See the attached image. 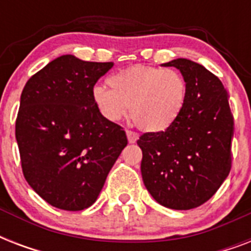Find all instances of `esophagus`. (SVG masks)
I'll list each match as a JSON object with an SVG mask.
<instances>
[{
	"label": "esophagus",
	"instance_id": "1",
	"mask_svg": "<svg viewBox=\"0 0 251 251\" xmlns=\"http://www.w3.org/2000/svg\"><path fill=\"white\" fill-rule=\"evenodd\" d=\"M126 135H127V139H129L130 143H135L138 141V138H139L138 133H135L133 130H126Z\"/></svg>",
	"mask_w": 251,
	"mask_h": 251
}]
</instances>
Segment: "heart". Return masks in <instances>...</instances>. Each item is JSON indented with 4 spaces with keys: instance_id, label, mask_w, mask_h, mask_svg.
Listing matches in <instances>:
<instances>
[{
    "instance_id": "heart-1",
    "label": "heart",
    "mask_w": 251,
    "mask_h": 251,
    "mask_svg": "<svg viewBox=\"0 0 251 251\" xmlns=\"http://www.w3.org/2000/svg\"><path fill=\"white\" fill-rule=\"evenodd\" d=\"M110 88L96 86L92 99L100 113L110 121L127 114L143 131L159 133L171 127L187 99L186 79L175 69L135 65L108 79Z\"/></svg>"
}]
</instances>
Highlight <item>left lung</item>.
Here are the masks:
<instances>
[{"instance_id": "1", "label": "left lung", "mask_w": 251, "mask_h": 251, "mask_svg": "<svg viewBox=\"0 0 251 251\" xmlns=\"http://www.w3.org/2000/svg\"><path fill=\"white\" fill-rule=\"evenodd\" d=\"M164 66H175L186 79V104L171 127L137 141L142 178L156 202L191 210L206 203L229 175L233 114L222 80L202 65L177 58Z\"/></svg>"}]
</instances>
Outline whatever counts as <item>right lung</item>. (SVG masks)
Instances as JSON below:
<instances>
[{"label":"right lung","mask_w":251,"mask_h":251,"mask_svg":"<svg viewBox=\"0 0 251 251\" xmlns=\"http://www.w3.org/2000/svg\"><path fill=\"white\" fill-rule=\"evenodd\" d=\"M112 68L66 54L33 74L22 91L15 121L22 172L50 206L90 207L127 145L124 129L92 99L96 82Z\"/></svg>","instance_id":"1"}]
</instances>
